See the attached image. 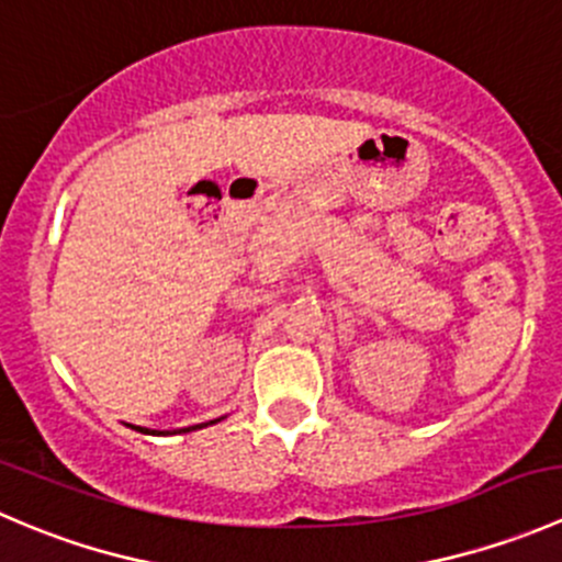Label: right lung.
Segmentation results:
<instances>
[{"label":"right lung","instance_id":"1","mask_svg":"<svg viewBox=\"0 0 562 562\" xmlns=\"http://www.w3.org/2000/svg\"><path fill=\"white\" fill-rule=\"evenodd\" d=\"M220 418H214V422H206V424H195V427H184V429H173L171 435H176V432H192V429H201V427H209V424H217ZM127 427H133V424H127ZM133 429H138V432H144V435H168V432H157V429H146V427H133Z\"/></svg>","mask_w":562,"mask_h":562}]
</instances>
